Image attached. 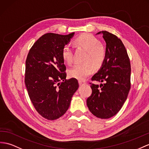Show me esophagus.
<instances>
[{
	"mask_svg": "<svg viewBox=\"0 0 149 149\" xmlns=\"http://www.w3.org/2000/svg\"><path fill=\"white\" fill-rule=\"evenodd\" d=\"M78 83H79V85L80 86H82V85H84L86 84V82L84 81H82V80H79L78 81Z\"/></svg>",
	"mask_w": 149,
	"mask_h": 149,
	"instance_id": "esophagus-1",
	"label": "esophagus"
}]
</instances>
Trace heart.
<instances>
[{"label":"heart","mask_w":149,"mask_h":149,"mask_svg":"<svg viewBox=\"0 0 149 149\" xmlns=\"http://www.w3.org/2000/svg\"><path fill=\"white\" fill-rule=\"evenodd\" d=\"M74 45L78 48L86 50V54L83 58V61L86 63L75 64L69 70L68 74L71 78L82 80L92 73L93 67L96 70L101 68L106 59V52L99 40L88 33L81 35L75 38ZM61 56L67 64L72 63L73 52L70 46L66 45L63 47Z\"/></svg>","instance_id":"heart-1"}]
</instances>
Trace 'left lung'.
Masks as SVG:
<instances>
[{
  "label": "left lung",
  "instance_id": "8db88e82",
  "mask_svg": "<svg viewBox=\"0 0 149 149\" xmlns=\"http://www.w3.org/2000/svg\"><path fill=\"white\" fill-rule=\"evenodd\" d=\"M106 43V57L92 81L103 82L100 85L90 83L92 95L86 100L90 111L100 119H108L120 111L128 97L131 86V65L125 47L116 36L102 31Z\"/></svg>",
  "mask_w": 149,
  "mask_h": 149
}]
</instances>
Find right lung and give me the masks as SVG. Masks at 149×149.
Listing matches in <instances>:
<instances>
[{"label":"right lung","instance_id":"right-lung-1","mask_svg":"<svg viewBox=\"0 0 149 149\" xmlns=\"http://www.w3.org/2000/svg\"><path fill=\"white\" fill-rule=\"evenodd\" d=\"M74 33L62 35L48 33L30 49L26 61L24 82L35 109L48 120L64 115L78 90L77 79H67L61 52Z\"/></svg>","mask_w":149,"mask_h":149}]
</instances>
